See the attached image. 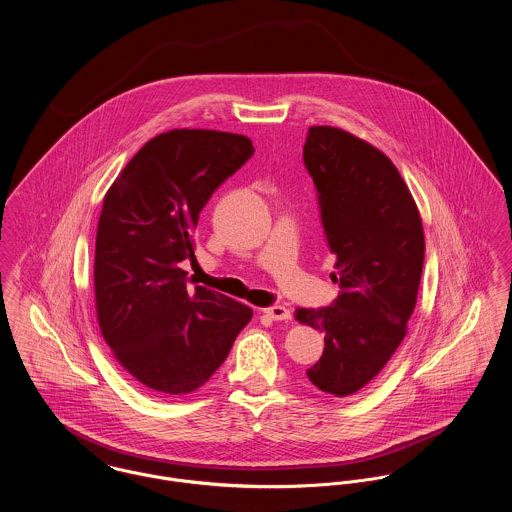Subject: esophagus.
<instances>
[{
    "mask_svg": "<svg viewBox=\"0 0 512 512\" xmlns=\"http://www.w3.org/2000/svg\"><path fill=\"white\" fill-rule=\"evenodd\" d=\"M271 320H277V322H286L290 320V310L284 308V306H269L263 310Z\"/></svg>",
    "mask_w": 512,
    "mask_h": 512,
    "instance_id": "esophagus-1",
    "label": "esophagus"
}]
</instances>
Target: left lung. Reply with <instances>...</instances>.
I'll list each match as a JSON object with an SVG mask.
<instances>
[{
    "instance_id": "1",
    "label": "left lung",
    "mask_w": 512,
    "mask_h": 512,
    "mask_svg": "<svg viewBox=\"0 0 512 512\" xmlns=\"http://www.w3.org/2000/svg\"><path fill=\"white\" fill-rule=\"evenodd\" d=\"M304 165L318 190L322 226L336 257L338 300L294 318L324 330L310 383L349 397L371 383L406 336L424 265L418 206L393 161L371 143L330 125L308 129Z\"/></svg>"
}]
</instances>
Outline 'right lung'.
Listing matches in <instances>:
<instances>
[{
	"label": "right lung",
	"instance_id": "1",
	"mask_svg": "<svg viewBox=\"0 0 512 512\" xmlns=\"http://www.w3.org/2000/svg\"><path fill=\"white\" fill-rule=\"evenodd\" d=\"M245 135L171 129L149 139L104 196L94 298L115 361L159 395L200 389L226 361L253 310L216 290L186 288L180 261L214 190L253 155Z\"/></svg>",
	"mask_w": 512,
	"mask_h": 512
}]
</instances>
